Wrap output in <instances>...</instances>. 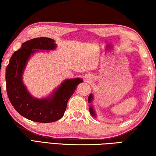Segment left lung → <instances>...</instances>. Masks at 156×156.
I'll use <instances>...</instances> for the list:
<instances>
[{
    "label": "left lung",
    "mask_w": 156,
    "mask_h": 156,
    "mask_svg": "<svg viewBox=\"0 0 156 156\" xmlns=\"http://www.w3.org/2000/svg\"><path fill=\"white\" fill-rule=\"evenodd\" d=\"M94 99V95L93 94L91 93L89 97H88V99H87V101H88V103H90V106L89 107V111H90V113L91 114V115L93 116L94 117H96V111L94 110V108L93 106H92V101Z\"/></svg>",
    "instance_id": "obj_1"
}]
</instances>
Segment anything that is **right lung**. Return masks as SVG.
<instances>
[{
  "label": "right lung",
  "mask_w": 156,
  "mask_h": 156,
  "mask_svg": "<svg viewBox=\"0 0 156 156\" xmlns=\"http://www.w3.org/2000/svg\"><path fill=\"white\" fill-rule=\"evenodd\" d=\"M57 45L50 38L40 37L22 43L15 51L6 69V87L9 99L15 109L31 121L50 123L62 117L67 102L75 92L81 78L64 80L50 95L43 98L32 96L23 84V73L31 55L37 52L54 50Z\"/></svg>",
  "instance_id": "1"
}]
</instances>
